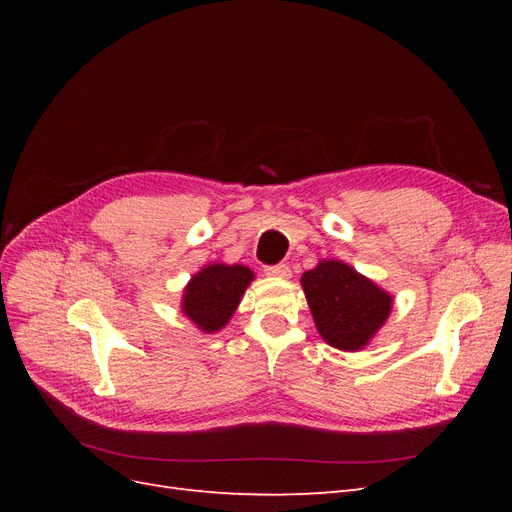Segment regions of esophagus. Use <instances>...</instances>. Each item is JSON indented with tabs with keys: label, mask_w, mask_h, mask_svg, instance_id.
<instances>
[{
	"label": "esophagus",
	"mask_w": 512,
	"mask_h": 512,
	"mask_svg": "<svg viewBox=\"0 0 512 512\" xmlns=\"http://www.w3.org/2000/svg\"><path fill=\"white\" fill-rule=\"evenodd\" d=\"M265 273L269 277H277V280H288V277L292 275L290 267L286 265H271V267H265Z\"/></svg>",
	"instance_id": "esophagus-1"
}]
</instances>
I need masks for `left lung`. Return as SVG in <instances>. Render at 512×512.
<instances>
[{
  "label": "left lung",
  "mask_w": 512,
  "mask_h": 512,
  "mask_svg": "<svg viewBox=\"0 0 512 512\" xmlns=\"http://www.w3.org/2000/svg\"><path fill=\"white\" fill-rule=\"evenodd\" d=\"M301 286L320 337L337 350H363L391 316L393 294L344 260H320Z\"/></svg>",
  "instance_id": "obj_1"
}]
</instances>
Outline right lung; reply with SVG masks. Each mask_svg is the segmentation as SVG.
Masks as SVG:
<instances>
[{"label": "right lung", "mask_w": 512, "mask_h": 512, "mask_svg": "<svg viewBox=\"0 0 512 512\" xmlns=\"http://www.w3.org/2000/svg\"><path fill=\"white\" fill-rule=\"evenodd\" d=\"M254 271L245 265L209 262L196 271L183 288L181 312L203 333L222 331L254 282Z\"/></svg>", "instance_id": "1"}]
</instances>
